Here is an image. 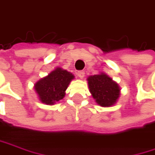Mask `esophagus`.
I'll return each instance as SVG.
<instances>
[{
  "mask_svg": "<svg viewBox=\"0 0 155 155\" xmlns=\"http://www.w3.org/2000/svg\"><path fill=\"white\" fill-rule=\"evenodd\" d=\"M77 75L79 76V78L82 79V78L84 77V75H85V73L83 71H79L77 73Z\"/></svg>",
  "mask_w": 155,
  "mask_h": 155,
  "instance_id": "obj_1",
  "label": "esophagus"
}]
</instances>
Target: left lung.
Segmentation results:
<instances>
[{
    "label": "left lung",
    "mask_w": 155,
    "mask_h": 155,
    "mask_svg": "<svg viewBox=\"0 0 155 155\" xmlns=\"http://www.w3.org/2000/svg\"><path fill=\"white\" fill-rule=\"evenodd\" d=\"M89 90L97 105L110 107L116 104L120 95L118 83L105 73L91 75L87 78Z\"/></svg>",
    "instance_id": "8db88e82"
}]
</instances>
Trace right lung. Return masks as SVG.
I'll list each match as a JSON object with an SVG mask.
<instances>
[{
	"label": "right lung",
	"mask_w": 155,
	"mask_h": 155,
	"mask_svg": "<svg viewBox=\"0 0 155 155\" xmlns=\"http://www.w3.org/2000/svg\"><path fill=\"white\" fill-rule=\"evenodd\" d=\"M74 75L60 67L55 68L45 77L41 78L35 83V90L39 100L46 105L52 106L63 99L65 91Z\"/></svg>",
	"instance_id": "add662e5"
}]
</instances>
